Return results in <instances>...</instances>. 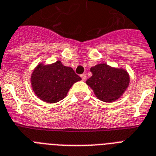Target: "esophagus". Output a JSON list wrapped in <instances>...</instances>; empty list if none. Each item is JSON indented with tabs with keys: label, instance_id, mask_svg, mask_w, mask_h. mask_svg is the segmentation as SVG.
Segmentation results:
<instances>
[{
	"label": "esophagus",
	"instance_id": "1",
	"mask_svg": "<svg viewBox=\"0 0 156 156\" xmlns=\"http://www.w3.org/2000/svg\"><path fill=\"white\" fill-rule=\"evenodd\" d=\"M81 78H82V80L85 81L86 80V78H87V76H86V74H81Z\"/></svg>",
	"mask_w": 156,
	"mask_h": 156
}]
</instances>
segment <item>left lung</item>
<instances>
[{"label":"left lung","mask_w":156,"mask_h":156,"mask_svg":"<svg viewBox=\"0 0 156 156\" xmlns=\"http://www.w3.org/2000/svg\"><path fill=\"white\" fill-rule=\"evenodd\" d=\"M92 76L87 84L94 90L98 99L111 102L122 96L129 85V75L126 70L98 64L90 68Z\"/></svg>","instance_id":"left-lung-1"}]
</instances>
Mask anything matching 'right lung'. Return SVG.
Returning <instances> with one entry per match:
<instances>
[{
	"instance_id": "obj_1",
	"label": "right lung",
	"mask_w": 156,
	"mask_h": 156,
	"mask_svg": "<svg viewBox=\"0 0 156 156\" xmlns=\"http://www.w3.org/2000/svg\"><path fill=\"white\" fill-rule=\"evenodd\" d=\"M81 79L71 67L58 61L49 66H37L33 72L31 83L39 98L54 103L65 98L73 84Z\"/></svg>"
}]
</instances>
